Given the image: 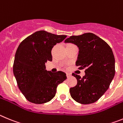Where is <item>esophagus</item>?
<instances>
[{"mask_svg":"<svg viewBox=\"0 0 123 123\" xmlns=\"http://www.w3.org/2000/svg\"><path fill=\"white\" fill-rule=\"evenodd\" d=\"M66 74H67V78H70V77H72V74H70V73H66Z\"/></svg>","mask_w":123,"mask_h":123,"instance_id":"esophagus-1","label":"esophagus"}]
</instances>
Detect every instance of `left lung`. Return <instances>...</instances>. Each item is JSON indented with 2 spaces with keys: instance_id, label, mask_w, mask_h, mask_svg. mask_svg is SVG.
<instances>
[{
  "instance_id": "obj_1",
  "label": "left lung",
  "mask_w": 123,
  "mask_h": 123,
  "mask_svg": "<svg viewBox=\"0 0 123 123\" xmlns=\"http://www.w3.org/2000/svg\"><path fill=\"white\" fill-rule=\"evenodd\" d=\"M65 43L78 46L76 66L85 70V75L73 74L77 78V85L70 88L73 99L82 104H89L99 100L109 88L115 74V61L110 46L92 33L74 35Z\"/></svg>"
}]
</instances>
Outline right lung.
Here are the masks:
<instances>
[{"instance_id":"add662e5","label":"right lung","mask_w":123,"mask_h":123,"mask_svg":"<svg viewBox=\"0 0 123 123\" xmlns=\"http://www.w3.org/2000/svg\"><path fill=\"white\" fill-rule=\"evenodd\" d=\"M66 35L40 31L19 44L15 56L13 74L19 89L26 99L36 104L50 101L58 85L66 80V73H53L46 70L45 63L51 61L54 45L62 42Z\"/></svg>"}]
</instances>
